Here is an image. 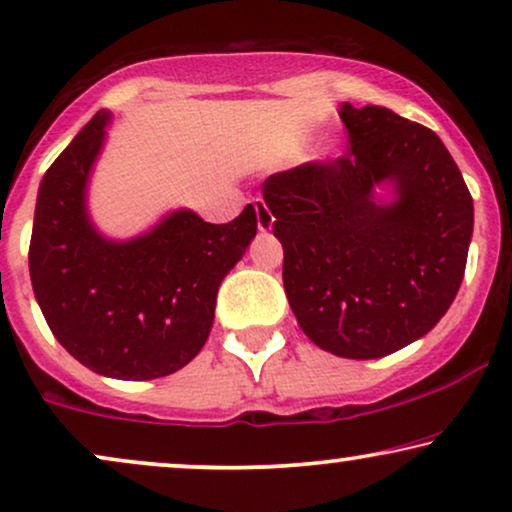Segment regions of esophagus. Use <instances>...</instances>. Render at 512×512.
I'll use <instances>...</instances> for the list:
<instances>
[{"label":"esophagus","instance_id":"esophagus-1","mask_svg":"<svg viewBox=\"0 0 512 512\" xmlns=\"http://www.w3.org/2000/svg\"><path fill=\"white\" fill-rule=\"evenodd\" d=\"M255 212H257V229L271 231V226H274V215H271V210L267 208V203H264L262 198L255 200Z\"/></svg>","mask_w":512,"mask_h":512}]
</instances>
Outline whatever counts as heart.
I'll list each match as a JSON object with an SVG mask.
<instances>
[{"instance_id":"1","label":"heart","mask_w":512,"mask_h":512,"mask_svg":"<svg viewBox=\"0 0 512 512\" xmlns=\"http://www.w3.org/2000/svg\"><path fill=\"white\" fill-rule=\"evenodd\" d=\"M304 141H307V137H304L302 141H297V146H302ZM342 151H345V148H342L340 141H331V144L323 146V151H321V160H338L340 155H342Z\"/></svg>"}]
</instances>
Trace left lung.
I'll return each instance as SVG.
<instances>
[{
  "instance_id": "1",
  "label": "left lung",
  "mask_w": 512,
  "mask_h": 512,
  "mask_svg": "<svg viewBox=\"0 0 512 512\" xmlns=\"http://www.w3.org/2000/svg\"><path fill=\"white\" fill-rule=\"evenodd\" d=\"M347 158L262 184L297 323L335 357L380 359L430 333L461 288L472 198L442 139L342 103Z\"/></svg>"
}]
</instances>
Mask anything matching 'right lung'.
<instances>
[{
    "label": "right lung",
    "mask_w": 512,
    "mask_h": 512,
    "mask_svg": "<svg viewBox=\"0 0 512 512\" xmlns=\"http://www.w3.org/2000/svg\"><path fill=\"white\" fill-rule=\"evenodd\" d=\"M113 113L99 111L40 181L30 281L54 338L89 371L153 380L184 368L215 321L217 290L257 234L248 205L210 224L189 208L165 212L132 238L106 236L89 184Z\"/></svg>",
    "instance_id": "right-lung-1"
}]
</instances>
